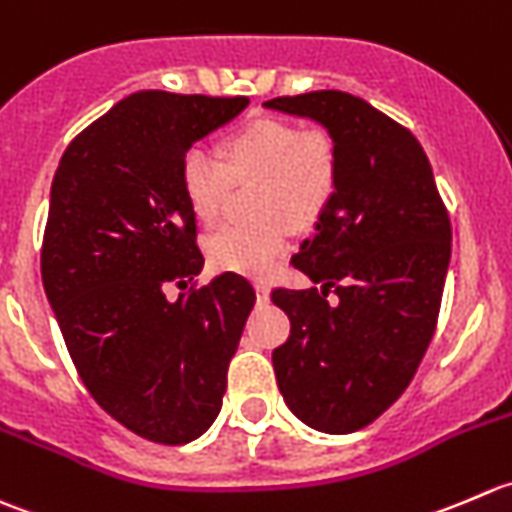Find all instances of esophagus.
I'll return each instance as SVG.
<instances>
[{
  "instance_id": "1",
  "label": "esophagus",
  "mask_w": 512,
  "mask_h": 512,
  "mask_svg": "<svg viewBox=\"0 0 512 512\" xmlns=\"http://www.w3.org/2000/svg\"><path fill=\"white\" fill-rule=\"evenodd\" d=\"M268 293H271V286L266 281H256V296L258 303H266L268 301Z\"/></svg>"
}]
</instances>
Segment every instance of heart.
Here are the masks:
<instances>
[{
  "label": "heart",
  "mask_w": 512,
  "mask_h": 512,
  "mask_svg": "<svg viewBox=\"0 0 512 512\" xmlns=\"http://www.w3.org/2000/svg\"><path fill=\"white\" fill-rule=\"evenodd\" d=\"M221 156L224 161L196 146L186 151L179 164L181 191L201 224H216L234 181H258V219L224 226L206 251L221 271L263 276L286 254L291 226L308 229L331 209L341 184L338 146L326 129L263 116L226 136Z\"/></svg>",
  "instance_id": "heart-1"
}]
</instances>
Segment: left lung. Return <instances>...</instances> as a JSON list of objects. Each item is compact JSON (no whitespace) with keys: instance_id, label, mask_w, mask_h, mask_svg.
Segmentation results:
<instances>
[{"instance_id":"1","label":"left lung","mask_w":512,"mask_h":512,"mask_svg":"<svg viewBox=\"0 0 512 512\" xmlns=\"http://www.w3.org/2000/svg\"><path fill=\"white\" fill-rule=\"evenodd\" d=\"M263 106L326 126L341 156L336 199L291 258L321 291L271 293L291 318L273 368L298 421L353 433L401 398L426 356L450 261L448 209L416 136L368 101L326 89Z\"/></svg>"}]
</instances>
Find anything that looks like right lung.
<instances>
[{"instance_id":"1","label":"right lung","mask_w":512,"mask_h":512,"mask_svg":"<svg viewBox=\"0 0 512 512\" xmlns=\"http://www.w3.org/2000/svg\"><path fill=\"white\" fill-rule=\"evenodd\" d=\"M246 96L136 91L91 121L52 181L42 281L79 378L131 433L184 445L216 421L256 291L239 273L196 281L204 256L181 156Z\"/></svg>"}]
</instances>
